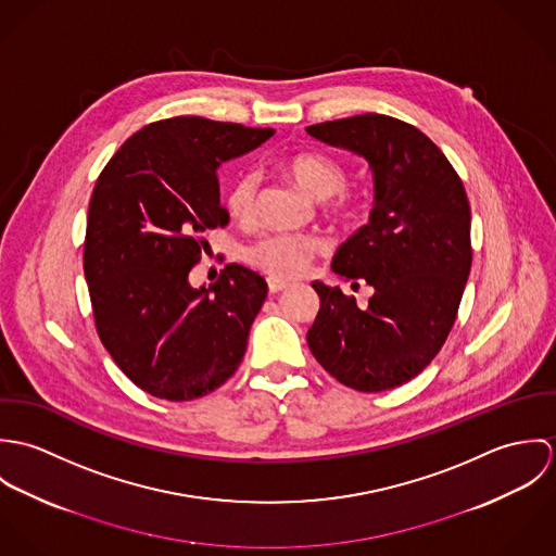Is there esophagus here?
<instances>
[{"label": "esophagus", "instance_id": "obj_1", "mask_svg": "<svg viewBox=\"0 0 556 556\" xmlns=\"http://www.w3.org/2000/svg\"><path fill=\"white\" fill-rule=\"evenodd\" d=\"M269 293L271 295H276V293H282V291H287L291 285L289 282H285V280H276V278H269Z\"/></svg>", "mask_w": 556, "mask_h": 556}]
</instances>
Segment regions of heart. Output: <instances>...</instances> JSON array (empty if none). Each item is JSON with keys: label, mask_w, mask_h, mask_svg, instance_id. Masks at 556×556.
<instances>
[{"label": "heart", "mask_w": 556, "mask_h": 556, "mask_svg": "<svg viewBox=\"0 0 556 556\" xmlns=\"http://www.w3.org/2000/svg\"><path fill=\"white\" fill-rule=\"evenodd\" d=\"M289 175L315 199H331L340 194L349 184L346 168L323 152H298L287 160ZM258 173L243 170L229 184L225 205L236 220H250L256 210ZM355 203L349 197H340L336 212L349 216ZM325 250L317 236L304 233H267L245 248V261L254 269L276 278L293 280L304 276L313 261Z\"/></svg>", "instance_id": "b5f03b06"}]
</instances>
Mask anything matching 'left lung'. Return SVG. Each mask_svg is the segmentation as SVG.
<instances>
[{
  "label": "left lung",
  "mask_w": 556,
  "mask_h": 556,
  "mask_svg": "<svg viewBox=\"0 0 556 556\" xmlns=\"http://www.w3.org/2000/svg\"><path fill=\"white\" fill-rule=\"evenodd\" d=\"M318 141L368 160L370 223L346 239L331 269L375 289L366 308L313 282L320 308L308 329L318 364L357 392L417 377L445 344L471 271V207L463 179L415 126L366 113L308 126Z\"/></svg>",
  "instance_id": "left-lung-1"
}]
</instances>
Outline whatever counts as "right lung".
Segmentation results:
<instances>
[{"label": "right lung", "instance_id": "1", "mask_svg": "<svg viewBox=\"0 0 556 556\" xmlns=\"http://www.w3.org/2000/svg\"><path fill=\"white\" fill-rule=\"evenodd\" d=\"M274 135L197 115L135 132L102 168L87 212L83 269L98 336L152 396H207L238 370L267 282L231 263L192 289L203 233L227 227L218 166Z\"/></svg>", "mask_w": 556, "mask_h": 556}]
</instances>
